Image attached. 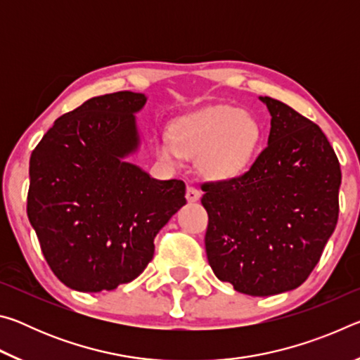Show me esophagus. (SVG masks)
Returning <instances> with one entry per match:
<instances>
[{
    "label": "esophagus",
    "instance_id": "obj_1",
    "mask_svg": "<svg viewBox=\"0 0 360 360\" xmlns=\"http://www.w3.org/2000/svg\"><path fill=\"white\" fill-rule=\"evenodd\" d=\"M200 197H202V192H200L198 188H195V187H192V186L187 187L186 198L188 200V202H197V200H200Z\"/></svg>",
    "mask_w": 360,
    "mask_h": 360
}]
</instances>
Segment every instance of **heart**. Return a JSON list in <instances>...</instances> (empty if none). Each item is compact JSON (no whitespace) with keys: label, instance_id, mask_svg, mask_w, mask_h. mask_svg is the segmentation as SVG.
Listing matches in <instances>:
<instances>
[{"label":"heart","instance_id":"1","mask_svg":"<svg viewBox=\"0 0 360 360\" xmlns=\"http://www.w3.org/2000/svg\"><path fill=\"white\" fill-rule=\"evenodd\" d=\"M257 119L235 106H217L181 120L172 139L157 143V155L176 162L179 155L200 157V168L212 179H231L246 172L260 144Z\"/></svg>","mask_w":360,"mask_h":360}]
</instances>
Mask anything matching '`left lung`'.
I'll return each mask as SVG.
<instances>
[{"label":"left lung","mask_w":360,"mask_h":360,"mask_svg":"<svg viewBox=\"0 0 360 360\" xmlns=\"http://www.w3.org/2000/svg\"><path fill=\"white\" fill-rule=\"evenodd\" d=\"M260 100L271 114L266 148L245 174L202 184L212 271L254 297L307 281L337 225L341 184L319 127L283 101Z\"/></svg>","instance_id":"obj_1"}]
</instances>
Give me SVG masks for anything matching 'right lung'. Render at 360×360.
Segmentation results:
<instances>
[{"mask_svg": "<svg viewBox=\"0 0 360 360\" xmlns=\"http://www.w3.org/2000/svg\"><path fill=\"white\" fill-rule=\"evenodd\" d=\"M144 103L133 92L90 98L58 117L30 157V224L53 275L75 290L138 278L155 235L186 205L184 182L124 160L139 144L133 114Z\"/></svg>", "mask_w": 360, "mask_h": 360, "instance_id": "right-lung-1", "label": "right lung"}]
</instances>
